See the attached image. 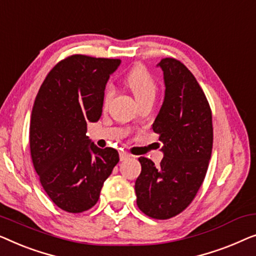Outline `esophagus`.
I'll return each mask as SVG.
<instances>
[{"label":"esophagus","instance_id":"1","mask_svg":"<svg viewBox=\"0 0 256 256\" xmlns=\"http://www.w3.org/2000/svg\"><path fill=\"white\" fill-rule=\"evenodd\" d=\"M130 154L128 152H124V150H122V152H120V161H124V160H128L130 159Z\"/></svg>","mask_w":256,"mask_h":256}]
</instances>
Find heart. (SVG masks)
<instances>
[{"mask_svg":"<svg viewBox=\"0 0 256 256\" xmlns=\"http://www.w3.org/2000/svg\"><path fill=\"white\" fill-rule=\"evenodd\" d=\"M126 84L134 94L136 100L145 98L147 96H154L156 92V84L152 75L144 66H136L126 75ZM114 89L111 86L106 88V100L112 96Z\"/></svg>","mask_w":256,"mask_h":256,"instance_id":"heart-1","label":"heart"}]
</instances>
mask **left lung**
Returning <instances> with one entry per match:
<instances>
[{
	"instance_id": "left-lung-1",
	"label": "left lung",
	"mask_w": 256,
	"mask_h": 256,
	"mask_svg": "<svg viewBox=\"0 0 256 256\" xmlns=\"http://www.w3.org/2000/svg\"><path fill=\"white\" fill-rule=\"evenodd\" d=\"M164 72V98L153 123L164 142L159 167L140 156L136 180V205L154 219L182 212L195 198L211 158L214 128L206 97L198 82L178 60L166 58L156 64Z\"/></svg>"
}]
</instances>
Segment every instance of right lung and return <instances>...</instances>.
I'll list each match as a JSON object with an SVG mask.
<instances>
[{"label":"right lung","instance_id":"add662e5","mask_svg":"<svg viewBox=\"0 0 256 256\" xmlns=\"http://www.w3.org/2000/svg\"><path fill=\"white\" fill-rule=\"evenodd\" d=\"M120 59L75 54L52 68L32 108L30 150L42 188L72 214L97 203L104 181L120 161L114 148H100L87 136L102 116L104 90Z\"/></svg>","mask_w":256,"mask_h":256}]
</instances>
